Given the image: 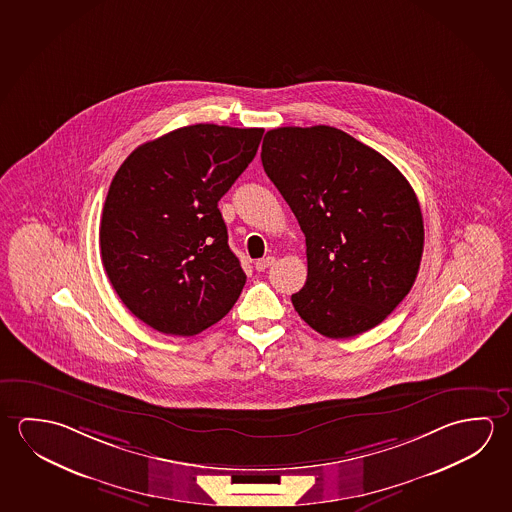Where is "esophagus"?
<instances>
[{"instance_id": "obj_1", "label": "esophagus", "mask_w": 512, "mask_h": 512, "mask_svg": "<svg viewBox=\"0 0 512 512\" xmlns=\"http://www.w3.org/2000/svg\"><path fill=\"white\" fill-rule=\"evenodd\" d=\"M273 264H275V257H266V259H260L255 262V269L257 271H266Z\"/></svg>"}]
</instances>
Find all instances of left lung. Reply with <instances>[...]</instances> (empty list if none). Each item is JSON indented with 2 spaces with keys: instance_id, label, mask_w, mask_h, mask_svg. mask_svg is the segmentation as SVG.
I'll return each mask as SVG.
<instances>
[{
  "instance_id": "obj_1",
  "label": "left lung",
  "mask_w": 512,
  "mask_h": 512,
  "mask_svg": "<svg viewBox=\"0 0 512 512\" xmlns=\"http://www.w3.org/2000/svg\"><path fill=\"white\" fill-rule=\"evenodd\" d=\"M262 166L300 223L307 282L300 318L332 339L368 332L411 291L423 216L407 178L334 126H282L262 141Z\"/></svg>"
}]
</instances>
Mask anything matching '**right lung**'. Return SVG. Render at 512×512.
Returning <instances> with one entry per match:
<instances>
[{
	"mask_svg": "<svg viewBox=\"0 0 512 512\" xmlns=\"http://www.w3.org/2000/svg\"><path fill=\"white\" fill-rule=\"evenodd\" d=\"M264 130L184 126L135 148L112 178L100 250L126 309L171 336L225 318L246 284L218 202L252 162Z\"/></svg>",
	"mask_w": 512,
	"mask_h": 512,
	"instance_id": "obj_1",
	"label": "right lung"
}]
</instances>
